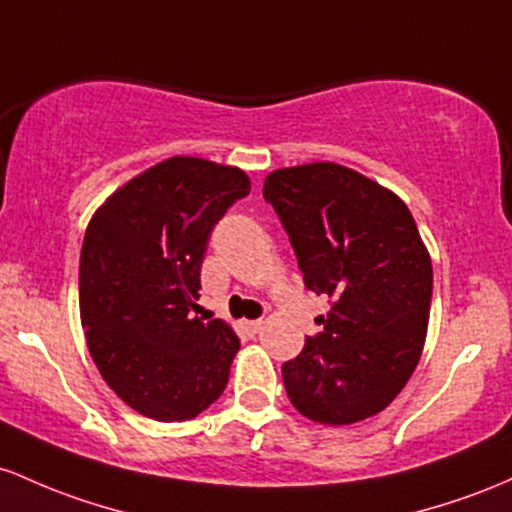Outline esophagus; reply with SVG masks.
<instances>
[{
    "instance_id": "34e87169",
    "label": "esophagus",
    "mask_w": 512,
    "mask_h": 512,
    "mask_svg": "<svg viewBox=\"0 0 512 512\" xmlns=\"http://www.w3.org/2000/svg\"><path fill=\"white\" fill-rule=\"evenodd\" d=\"M246 331L251 333V336H256V333H261V329H263V321L261 319H254V321H246Z\"/></svg>"
}]
</instances>
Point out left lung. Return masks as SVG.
<instances>
[{
    "label": "left lung",
    "instance_id": "obj_1",
    "mask_svg": "<svg viewBox=\"0 0 512 512\" xmlns=\"http://www.w3.org/2000/svg\"><path fill=\"white\" fill-rule=\"evenodd\" d=\"M304 285L333 297L324 331L283 365L304 418L350 426L387 409L421 360L433 263L394 191L336 162L275 169L263 183Z\"/></svg>",
    "mask_w": 512,
    "mask_h": 512
}]
</instances>
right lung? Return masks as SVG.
Returning a JSON list of instances; mask_svg holds the SVG:
<instances>
[{
  "label": "right lung",
  "mask_w": 512,
  "mask_h": 512,
  "mask_svg": "<svg viewBox=\"0 0 512 512\" xmlns=\"http://www.w3.org/2000/svg\"><path fill=\"white\" fill-rule=\"evenodd\" d=\"M249 191L239 166L179 154L123 183L91 215L79 314L101 377L132 411L188 421L225 392L239 336L193 312L212 227Z\"/></svg>",
  "instance_id": "add662e5"
}]
</instances>
